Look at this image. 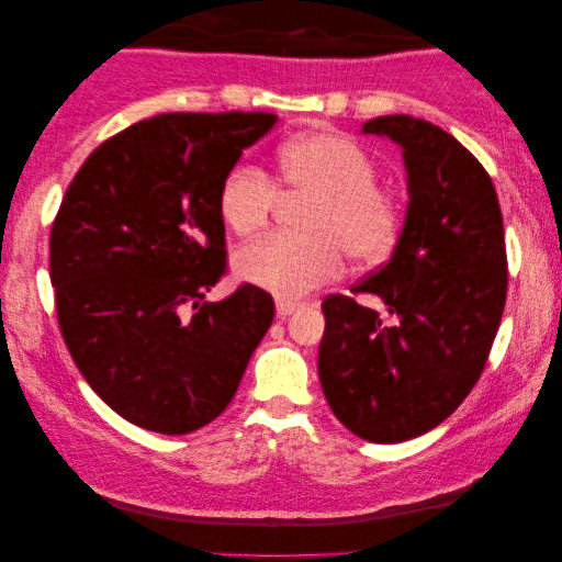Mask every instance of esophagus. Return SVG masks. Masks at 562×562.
<instances>
[{
    "label": "esophagus",
    "instance_id": "1",
    "mask_svg": "<svg viewBox=\"0 0 562 562\" xmlns=\"http://www.w3.org/2000/svg\"><path fill=\"white\" fill-rule=\"evenodd\" d=\"M299 302H291V299H276V314L279 317H289V314H294L299 310Z\"/></svg>",
    "mask_w": 562,
    "mask_h": 562
}]
</instances>
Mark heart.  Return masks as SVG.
<instances>
[{"label": "heart", "instance_id": "1", "mask_svg": "<svg viewBox=\"0 0 562 562\" xmlns=\"http://www.w3.org/2000/svg\"><path fill=\"white\" fill-rule=\"evenodd\" d=\"M279 179L291 194L312 196L299 227L304 235H268L235 256L237 279L281 299L337 279L348 252L356 263H379L394 250L402 210L375 189L379 168L356 140L340 133H314L283 145ZM279 189L263 168L240 164L220 189L222 222L250 237L271 220Z\"/></svg>", "mask_w": 562, "mask_h": 562}]
</instances>
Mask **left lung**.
<instances>
[{"mask_svg": "<svg viewBox=\"0 0 562 562\" xmlns=\"http://www.w3.org/2000/svg\"><path fill=\"white\" fill-rule=\"evenodd\" d=\"M366 135L394 140L406 168L404 227L389 263L360 281L391 317L327 296L319 381L329 409L368 442H404L463 404L506 302L502 206L471 150L427 120L389 114Z\"/></svg>", "mask_w": 562, "mask_h": 562, "instance_id": "left-lung-1", "label": "left lung"}]
</instances>
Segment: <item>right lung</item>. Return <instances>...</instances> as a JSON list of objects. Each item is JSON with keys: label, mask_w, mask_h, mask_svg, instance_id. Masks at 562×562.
Returning a JSON list of instances; mask_svg holds the SVG:
<instances>
[{"label": "right lung", "mask_w": 562, "mask_h": 562, "mask_svg": "<svg viewBox=\"0 0 562 562\" xmlns=\"http://www.w3.org/2000/svg\"><path fill=\"white\" fill-rule=\"evenodd\" d=\"M276 122L268 112L135 122L83 160L60 202L50 233L60 333L97 396L137 427L187 435L217 419L271 327L263 289L204 296L225 273L222 181Z\"/></svg>", "instance_id": "right-lung-1"}]
</instances>
